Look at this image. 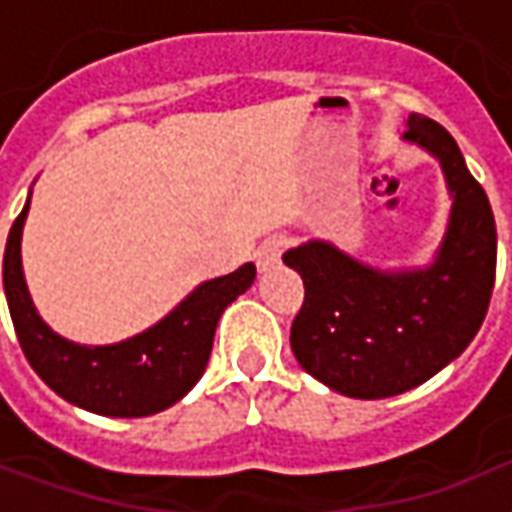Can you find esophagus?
I'll list each match as a JSON object with an SVG mask.
<instances>
[{
  "label": "esophagus",
  "mask_w": 512,
  "mask_h": 512,
  "mask_svg": "<svg viewBox=\"0 0 512 512\" xmlns=\"http://www.w3.org/2000/svg\"><path fill=\"white\" fill-rule=\"evenodd\" d=\"M285 246H288V238L285 235H274V238H266L260 249H257V268L260 271H271V268L277 266L279 257L285 252Z\"/></svg>",
  "instance_id": "34e87169"
}]
</instances>
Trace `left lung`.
Returning a JSON list of instances; mask_svg holds the SVG:
<instances>
[{
  "instance_id": "left-lung-1",
  "label": "left lung",
  "mask_w": 512,
  "mask_h": 512,
  "mask_svg": "<svg viewBox=\"0 0 512 512\" xmlns=\"http://www.w3.org/2000/svg\"><path fill=\"white\" fill-rule=\"evenodd\" d=\"M403 139L439 158L452 194L433 266L378 271L326 241L285 252L304 279L290 326L299 365L334 392L378 400L408 392L466 351L483 326L496 277V224L461 147L436 120L411 115Z\"/></svg>"
}]
</instances>
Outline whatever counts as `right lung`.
I'll list each match as a JSON object with an SVG mask.
<instances>
[{
	"instance_id": "right-lung-1",
	"label": "right lung",
	"mask_w": 512,
	"mask_h": 512,
	"mask_svg": "<svg viewBox=\"0 0 512 512\" xmlns=\"http://www.w3.org/2000/svg\"><path fill=\"white\" fill-rule=\"evenodd\" d=\"M24 211L10 227L2 263L7 307L18 343L32 370L68 403L104 417L158 414L200 381L213 348L216 323L241 293L255 282V266L246 263L227 277L202 282L164 321L115 345H76L54 334L29 299L21 268Z\"/></svg>"
}]
</instances>
